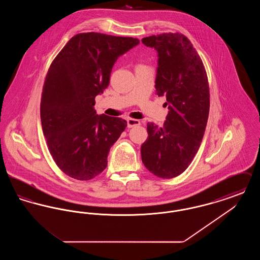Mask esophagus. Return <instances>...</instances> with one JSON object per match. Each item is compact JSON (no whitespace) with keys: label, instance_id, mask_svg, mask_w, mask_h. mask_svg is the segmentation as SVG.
Returning a JSON list of instances; mask_svg holds the SVG:
<instances>
[{"label":"esophagus","instance_id":"obj_1","mask_svg":"<svg viewBox=\"0 0 260 260\" xmlns=\"http://www.w3.org/2000/svg\"><path fill=\"white\" fill-rule=\"evenodd\" d=\"M126 122H127V127H134L140 124V121L136 119H127Z\"/></svg>","mask_w":260,"mask_h":260}]
</instances>
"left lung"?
<instances>
[{
    "instance_id": "left-lung-1",
    "label": "left lung",
    "mask_w": 260,
    "mask_h": 260,
    "mask_svg": "<svg viewBox=\"0 0 260 260\" xmlns=\"http://www.w3.org/2000/svg\"><path fill=\"white\" fill-rule=\"evenodd\" d=\"M158 52L155 88L166 96L169 114L161 127L147 124L141 159L150 173L173 178L183 173L197 154L210 112L208 76L198 52L180 33L143 38Z\"/></svg>"
}]
</instances>
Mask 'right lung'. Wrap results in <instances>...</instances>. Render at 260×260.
<instances>
[{
	"label": "right lung",
	"instance_id": "right-lung-1",
	"mask_svg": "<svg viewBox=\"0 0 260 260\" xmlns=\"http://www.w3.org/2000/svg\"><path fill=\"white\" fill-rule=\"evenodd\" d=\"M139 44L136 38L80 33L50 64L41 99V122L50 155L63 173L89 180L107 167L112 145L126 126L98 115L95 96L109 85L114 63Z\"/></svg>",
	"mask_w": 260,
	"mask_h": 260
}]
</instances>
